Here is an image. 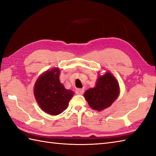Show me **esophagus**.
Instances as JSON below:
<instances>
[{
	"label": "esophagus",
	"instance_id": "obj_1",
	"mask_svg": "<svg viewBox=\"0 0 156 156\" xmlns=\"http://www.w3.org/2000/svg\"><path fill=\"white\" fill-rule=\"evenodd\" d=\"M75 92L77 94L79 95H82L84 92V90L82 89V88H77V89H76Z\"/></svg>",
	"mask_w": 156,
	"mask_h": 156
}]
</instances>
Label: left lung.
Here are the masks:
<instances>
[{"label": "left lung", "instance_id": "left-lung-1", "mask_svg": "<svg viewBox=\"0 0 156 156\" xmlns=\"http://www.w3.org/2000/svg\"><path fill=\"white\" fill-rule=\"evenodd\" d=\"M119 95L118 81L110 72L99 75L96 86L84 93V97L90 107L101 111L109 107Z\"/></svg>", "mask_w": 156, "mask_h": 156}]
</instances>
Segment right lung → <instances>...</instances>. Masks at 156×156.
<instances>
[{"mask_svg":"<svg viewBox=\"0 0 156 156\" xmlns=\"http://www.w3.org/2000/svg\"><path fill=\"white\" fill-rule=\"evenodd\" d=\"M60 70H47L37 79L34 87L35 99L41 108L51 115L62 113L69 107L74 92L66 90L60 81Z\"/></svg>","mask_w":156,"mask_h":156,"instance_id":"obj_1","label":"right lung"}]
</instances>
